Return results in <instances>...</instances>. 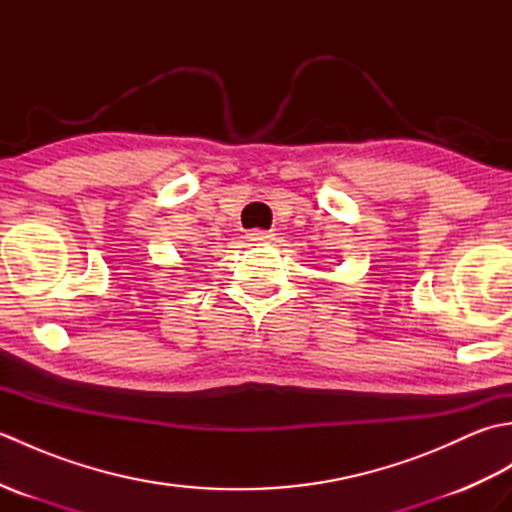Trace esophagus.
Listing matches in <instances>:
<instances>
[{"instance_id": "esophagus-1", "label": "esophagus", "mask_w": 512, "mask_h": 512, "mask_svg": "<svg viewBox=\"0 0 512 512\" xmlns=\"http://www.w3.org/2000/svg\"><path fill=\"white\" fill-rule=\"evenodd\" d=\"M273 239V233L270 231H259V228H255V231L248 233V242H257V244H266Z\"/></svg>"}]
</instances>
